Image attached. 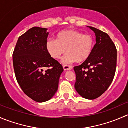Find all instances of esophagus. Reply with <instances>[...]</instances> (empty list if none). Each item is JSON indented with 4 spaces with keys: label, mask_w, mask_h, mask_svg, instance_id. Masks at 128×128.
<instances>
[{
    "label": "esophagus",
    "mask_w": 128,
    "mask_h": 128,
    "mask_svg": "<svg viewBox=\"0 0 128 128\" xmlns=\"http://www.w3.org/2000/svg\"><path fill=\"white\" fill-rule=\"evenodd\" d=\"M63 68H64V70H71L72 69V66H67L65 65L63 66Z\"/></svg>",
    "instance_id": "1"
}]
</instances>
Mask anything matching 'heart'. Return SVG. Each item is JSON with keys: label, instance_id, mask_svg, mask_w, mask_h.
<instances>
[{"label": "heart", "instance_id": "obj_1", "mask_svg": "<svg viewBox=\"0 0 128 128\" xmlns=\"http://www.w3.org/2000/svg\"><path fill=\"white\" fill-rule=\"evenodd\" d=\"M94 43L90 35L74 30H65L58 33L56 39L48 40L46 47L49 55L55 59H60L66 52L68 54L62 62L68 64L86 61L92 52Z\"/></svg>", "mask_w": 128, "mask_h": 128}]
</instances>
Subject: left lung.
Instances as JSON below:
<instances>
[{
  "label": "left lung",
  "instance_id": "1",
  "mask_svg": "<svg viewBox=\"0 0 128 128\" xmlns=\"http://www.w3.org/2000/svg\"><path fill=\"white\" fill-rule=\"evenodd\" d=\"M95 33L96 44L86 61L74 68L76 75L75 89L87 100H95L110 87L114 77L117 50L108 34L88 26Z\"/></svg>",
  "mask_w": 128,
  "mask_h": 128
}]
</instances>
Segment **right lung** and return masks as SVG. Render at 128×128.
<instances>
[{
    "label": "right lung",
    "mask_w": 128,
    "mask_h": 128,
    "mask_svg": "<svg viewBox=\"0 0 128 128\" xmlns=\"http://www.w3.org/2000/svg\"><path fill=\"white\" fill-rule=\"evenodd\" d=\"M48 28L34 27L19 37L13 53L16 79L24 92L38 102L58 91L63 67L46 50ZM49 69L44 71V69Z\"/></svg>",
    "instance_id": "add662e5"
}]
</instances>
